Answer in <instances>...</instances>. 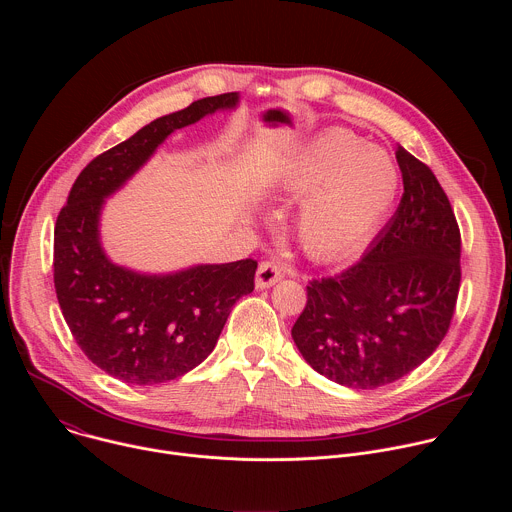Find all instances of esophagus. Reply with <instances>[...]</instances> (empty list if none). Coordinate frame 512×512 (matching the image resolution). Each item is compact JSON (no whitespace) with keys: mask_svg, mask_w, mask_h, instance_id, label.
Segmentation results:
<instances>
[{"mask_svg":"<svg viewBox=\"0 0 512 512\" xmlns=\"http://www.w3.org/2000/svg\"><path fill=\"white\" fill-rule=\"evenodd\" d=\"M281 277H283V269L279 267L277 261H263L257 269V275H255V287L257 289H267L273 283H277Z\"/></svg>","mask_w":512,"mask_h":512,"instance_id":"1","label":"esophagus"}]
</instances>
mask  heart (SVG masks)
Instances as JSON below:
<instances>
[{
    "mask_svg": "<svg viewBox=\"0 0 512 512\" xmlns=\"http://www.w3.org/2000/svg\"><path fill=\"white\" fill-rule=\"evenodd\" d=\"M399 168L377 145L344 129L318 137L289 166L283 188L304 194L298 237L314 259H336L367 243L399 192Z\"/></svg>",
    "mask_w": 512,
    "mask_h": 512,
    "instance_id": "1",
    "label": "heart"
}]
</instances>
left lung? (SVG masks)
Wrapping results in <instances>:
<instances>
[{
  "label": "left lung",
  "instance_id": "8db88e82",
  "mask_svg": "<svg viewBox=\"0 0 512 512\" xmlns=\"http://www.w3.org/2000/svg\"><path fill=\"white\" fill-rule=\"evenodd\" d=\"M403 196L362 259L312 279L291 328L314 371L352 387L389 385L433 354L460 291L462 239L452 204L429 166L395 152Z\"/></svg>",
  "mask_w": 512,
  "mask_h": 512
}]
</instances>
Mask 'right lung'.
I'll return each mask as SVG.
<instances>
[{
  "instance_id": "add662e5",
  "label": "right lung",
  "mask_w": 512,
  "mask_h": 512,
  "mask_svg": "<svg viewBox=\"0 0 512 512\" xmlns=\"http://www.w3.org/2000/svg\"><path fill=\"white\" fill-rule=\"evenodd\" d=\"M239 103L237 93L194 101L97 156L75 180L54 227V287L72 338L107 375L129 385L174 381L214 350L239 298L255 287L257 261L194 265L145 275L109 261L99 218L176 129Z\"/></svg>"
}]
</instances>
